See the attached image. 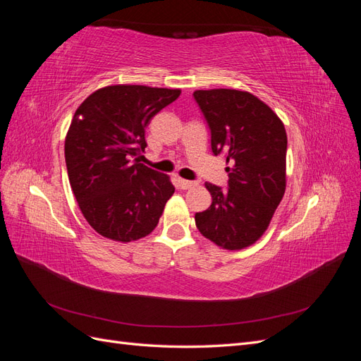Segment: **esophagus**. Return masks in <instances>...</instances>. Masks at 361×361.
Listing matches in <instances>:
<instances>
[{
  "instance_id": "esophagus-1",
  "label": "esophagus",
  "mask_w": 361,
  "mask_h": 361,
  "mask_svg": "<svg viewBox=\"0 0 361 361\" xmlns=\"http://www.w3.org/2000/svg\"><path fill=\"white\" fill-rule=\"evenodd\" d=\"M178 185H179L180 190H190V188L195 187V182L185 180V179H178Z\"/></svg>"
}]
</instances>
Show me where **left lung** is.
Returning <instances> with one entry per match:
<instances>
[{
    "mask_svg": "<svg viewBox=\"0 0 361 361\" xmlns=\"http://www.w3.org/2000/svg\"><path fill=\"white\" fill-rule=\"evenodd\" d=\"M211 130V149L223 154L227 190L206 182L212 203L195 214L200 233L226 250H241L264 235L286 190L285 125L255 94L233 89L192 93Z\"/></svg>",
    "mask_w": 361,
    "mask_h": 361,
    "instance_id": "1",
    "label": "left lung"
}]
</instances>
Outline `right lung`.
I'll return each instance as SVG.
<instances>
[{
	"mask_svg": "<svg viewBox=\"0 0 361 361\" xmlns=\"http://www.w3.org/2000/svg\"><path fill=\"white\" fill-rule=\"evenodd\" d=\"M179 89L108 85L78 106L64 141L71 188L94 231L130 243L157 227L174 192L167 174L140 162L152 117Z\"/></svg>",
	"mask_w": 361,
	"mask_h": 361,
	"instance_id": "add662e5",
	"label": "right lung"
}]
</instances>
